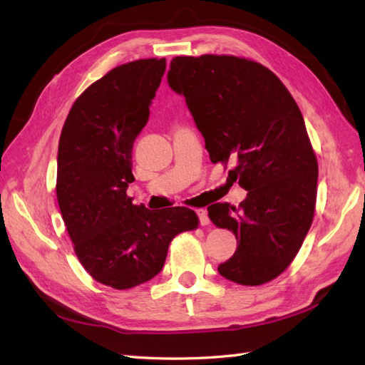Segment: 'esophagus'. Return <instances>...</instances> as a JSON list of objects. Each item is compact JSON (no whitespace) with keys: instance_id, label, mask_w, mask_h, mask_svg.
<instances>
[{"instance_id":"34e87169","label":"esophagus","mask_w":365,"mask_h":365,"mask_svg":"<svg viewBox=\"0 0 365 365\" xmlns=\"http://www.w3.org/2000/svg\"><path fill=\"white\" fill-rule=\"evenodd\" d=\"M196 215H197V218H199V222L202 224V226H207V224L210 222V220H208V212L205 210V208H197Z\"/></svg>"}]
</instances>
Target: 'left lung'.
<instances>
[{
    "instance_id": "left-lung-1",
    "label": "left lung",
    "mask_w": 365,
    "mask_h": 365,
    "mask_svg": "<svg viewBox=\"0 0 365 365\" xmlns=\"http://www.w3.org/2000/svg\"><path fill=\"white\" fill-rule=\"evenodd\" d=\"M168 83L185 97L210 160L234 158L229 177L247 191L240 207H208L238 243L220 274L242 285L271 281L298 254L315 210L319 165L297 102L267 67L237 56H177Z\"/></svg>"
}]
</instances>
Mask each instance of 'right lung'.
<instances>
[{
	"instance_id": "obj_1",
	"label": "right lung",
	"mask_w": 365,
	"mask_h": 365,
	"mask_svg": "<svg viewBox=\"0 0 365 365\" xmlns=\"http://www.w3.org/2000/svg\"><path fill=\"white\" fill-rule=\"evenodd\" d=\"M165 71V58L113 68L76 98L59 138L56 195L75 254L118 290L157 276L173 238L197 227L190 208L150 212L127 196L133 143Z\"/></svg>"
}]
</instances>
